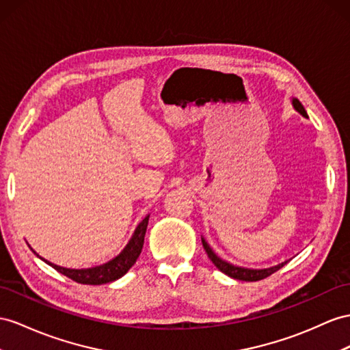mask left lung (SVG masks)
Returning a JSON list of instances; mask_svg holds the SVG:
<instances>
[{
    "mask_svg": "<svg viewBox=\"0 0 350 350\" xmlns=\"http://www.w3.org/2000/svg\"><path fill=\"white\" fill-rule=\"evenodd\" d=\"M291 103H293V106H294V109L297 111L300 115H303L304 118H309L308 113H306V109H304L303 105L299 102V98H294V97H293ZM201 239H202V245H204L205 253L208 254L210 260L214 263V266H216L220 272L226 273V275L230 276V278H234V280L248 281V282H252V281H260V280H265V278H267L269 275H272L273 272L280 271V269H281L284 265H286V262H282V263H280V265L272 266V267H266V269H248V267H241V266L232 265V263H229V262H226V260H223V258H220L216 253L213 252V248L208 245L207 241H205L202 237H201Z\"/></svg>",
    "mask_w": 350,
    "mask_h": 350,
    "instance_id": "1",
    "label": "left lung"
}]
</instances>
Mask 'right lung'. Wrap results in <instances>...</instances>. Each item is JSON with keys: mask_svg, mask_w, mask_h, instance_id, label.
Wrapping results in <instances>:
<instances>
[{"mask_svg": "<svg viewBox=\"0 0 350 350\" xmlns=\"http://www.w3.org/2000/svg\"><path fill=\"white\" fill-rule=\"evenodd\" d=\"M148 221H149V214L143 219L134 234L131 237V239L129 241V244L125 245V248L122 252L113 257L112 260L106 262L100 266H94V267H87V269H69V267H64V266H57L55 263H51L46 258L40 257L37 253V257H40L41 260L46 262L47 265H50L53 269H56L57 272L64 273L65 276L70 278V280L78 282V284H88V285H102V284H107L116 281L118 278L124 276L125 273L129 272V269L136 263L137 257L142 253L143 248V243H145V234H146V228H148Z\"/></svg>", "mask_w": 350, "mask_h": 350, "instance_id": "right-lung-1", "label": "right lung"}]
</instances>
